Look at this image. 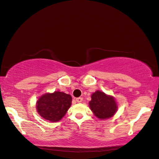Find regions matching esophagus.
<instances>
[{
	"label": "esophagus",
	"mask_w": 159,
	"mask_h": 159,
	"mask_svg": "<svg viewBox=\"0 0 159 159\" xmlns=\"http://www.w3.org/2000/svg\"><path fill=\"white\" fill-rule=\"evenodd\" d=\"M82 101H83V98L82 97H78L76 98V101L77 103H81V102H82Z\"/></svg>",
	"instance_id": "34e87169"
}]
</instances>
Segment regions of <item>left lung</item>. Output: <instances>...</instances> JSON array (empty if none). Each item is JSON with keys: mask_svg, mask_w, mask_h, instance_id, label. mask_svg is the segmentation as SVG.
<instances>
[{"mask_svg": "<svg viewBox=\"0 0 159 159\" xmlns=\"http://www.w3.org/2000/svg\"><path fill=\"white\" fill-rule=\"evenodd\" d=\"M89 106L94 116L101 120L112 117L118 109L115 98L99 90L91 95Z\"/></svg>", "mask_w": 159, "mask_h": 159, "instance_id": "8db88e82", "label": "left lung"}]
</instances>
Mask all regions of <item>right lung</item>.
I'll list each match as a JSON object with an SVG mask.
<instances>
[{
	"instance_id": "add662e5",
	"label": "right lung",
	"mask_w": 159,
	"mask_h": 159,
	"mask_svg": "<svg viewBox=\"0 0 159 159\" xmlns=\"http://www.w3.org/2000/svg\"><path fill=\"white\" fill-rule=\"evenodd\" d=\"M71 96L62 92L46 93L37 100V111L45 120L56 122L64 117L71 105Z\"/></svg>"
}]
</instances>
